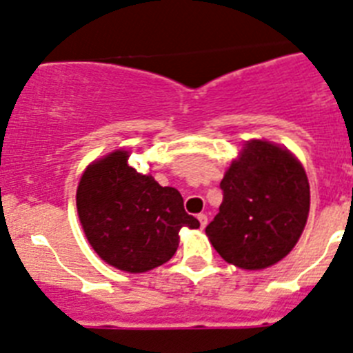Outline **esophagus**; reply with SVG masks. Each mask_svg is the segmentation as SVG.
Listing matches in <instances>:
<instances>
[{
	"instance_id": "1",
	"label": "esophagus",
	"mask_w": 353,
	"mask_h": 353,
	"mask_svg": "<svg viewBox=\"0 0 353 353\" xmlns=\"http://www.w3.org/2000/svg\"><path fill=\"white\" fill-rule=\"evenodd\" d=\"M197 219H199V222H201V228L204 229L208 225V214H204V213H199L197 214Z\"/></svg>"
}]
</instances>
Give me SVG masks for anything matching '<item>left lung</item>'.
<instances>
[{
  "label": "left lung",
  "instance_id": "obj_1",
  "mask_svg": "<svg viewBox=\"0 0 353 353\" xmlns=\"http://www.w3.org/2000/svg\"><path fill=\"white\" fill-rule=\"evenodd\" d=\"M223 201L206 228L214 250L231 265L263 270L291 252L309 214V181L288 149L250 140L223 176Z\"/></svg>",
  "mask_w": 353,
  "mask_h": 353
}]
</instances>
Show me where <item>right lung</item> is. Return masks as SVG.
Instances as JSON below:
<instances>
[{
    "instance_id": "obj_1",
    "label": "right lung",
    "mask_w": 353,
    "mask_h": 353,
    "mask_svg": "<svg viewBox=\"0 0 353 353\" xmlns=\"http://www.w3.org/2000/svg\"><path fill=\"white\" fill-rule=\"evenodd\" d=\"M130 152H110L87 167L76 192L79 222L101 259L130 274H142L176 254L179 231L201 223L188 214L172 186L128 163Z\"/></svg>"
}]
</instances>
